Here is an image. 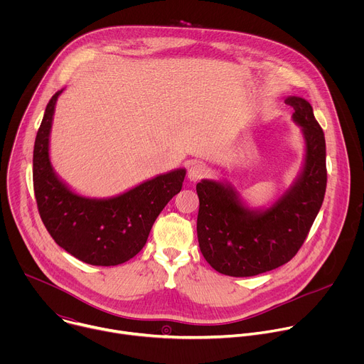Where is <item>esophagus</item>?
Returning a JSON list of instances; mask_svg holds the SVG:
<instances>
[{
	"label": "esophagus",
	"mask_w": 364,
	"mask_h": 364,
	"mask_svg": "<svg viewBox=\"0 0 364 364\" xmlns=\"http://www.w3.org/2000/svg\"><path fill=\"white\" fill-rule=\"evenodd\" d=\"M205 174H207V167L204 164H201V163H193L188 167V171H187V177L193 183L200 181Z\"/></svg>",
	"instance_id": "esophagus-1"
}]
</instances>
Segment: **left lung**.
Wrapping results in <instances>:
<instances>
[{
  "instance_id": "left-lung-1",
  "label": "left lung",
  "mask_w": 364,
  "mask_h": 364,
  "mask_svg": "<svg viewBox=\"0 0 364 364\" xmlns=\"http://www.w3.org/2000/svg\"><path fill=\"white\" fill-rule=\"evenodd\" d=\"M301 128L304 160L292 184L271 204L249 205L222 180L203 178L196 190L198 246L213 269L229 277H253L289 262L302 246L324 200L326 138L309 102L288 96Z\"/></svg>"
}]
</instances>
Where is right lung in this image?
<instances>
[{
	"label": "right lung",
	"instance_id": "add662e5",
	"mask_svg": "<svg viewBox=\"0 0 364 364\" xmlns=\"http://www.w3.org/2000/svg\"><path fill=\"white\" fill-rule=\"evenodd\" d=\"M51 96L33 152V181L40 218L55 242L79 261L115 267L134 257L146 243L151 228L166 204L180 193L186 168L145 180L112 197L76 193L50 161V132L58 97Z\"/></svg>",
	"mask_w": 364,
	"mask_h": 364
}]
</instances>
